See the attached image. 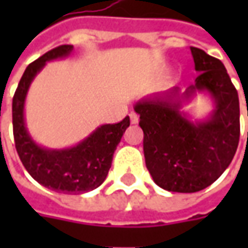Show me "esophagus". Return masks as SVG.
Returning a JSON list of instances; mask_svg holds the SVG:
<instances>
[{"label": "esophagus", "mask_w": 248, "mask_h": 248, "mask_svg": "<svg viewBox=\"0 0 248 248\" xmlns=\"http://www.w3.org/2000/svg\"><path fill=\"white\" fill-rule=\"evenodd\" d=\"M129 119H131V123H132V124H137L139 121V116L137 113L131 111V113H129Z\"/></svg>", "instance_id": "obj_1"}]
</instances>
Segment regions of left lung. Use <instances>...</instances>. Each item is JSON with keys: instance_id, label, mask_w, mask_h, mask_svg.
<instances>
[{"instance_id": "left-lung-1", "label": "left lung", "mask_w": 248, "mask_h": 248, "mask_svg": "<svg viewBox=\"0 0 248 248\" xmlns=\"http://www.w3.org/2000/svg\"><path fill=\"white\" fill-rule=\"evenodd\" d=\"M190 52L199 73L195 84L185 92L174 87L150 95L134 106L150 175L160 187L178 193H195L215 182L231 164L240 137L239 95L224 63L195 46ZM197 92L210 95L215 110L192 122L180 109Z\"/></svg>"}]
</instances>
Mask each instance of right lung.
<instances>
[{
    "mask_svg": "<svg viewBox=\"0 0 248 248\" xmlns=\"http://www.w3.org/2000/svg\"><path fill=\"white\" fill-rule=\"evenodd\" d=\"M72 51L73 45H61L27 66L12 100V123L15 146L27 172L51 190L80 195L96 189L106 179L114 150L129 127V117L117 124L100 125L72 148L48 149L34 142L24 121V102L30 84L46 62L66 58Z\"/></svg>",
    "mask_w": 248,
    "mask_h": 248,
    "instance_id": "add662e5",
    "label": "right lung"
}]
</instances>
